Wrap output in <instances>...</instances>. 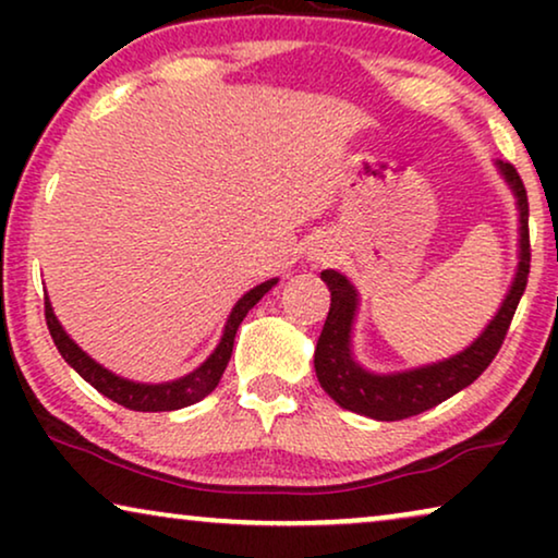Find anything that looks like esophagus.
Returning a JSON list of instances; mask_svg holds the SVG:
<instances>
[{
    "label": "esophagus",
    "mask_w": 558,
    "mask_h": 558,
    "mask_svg": "<svg viewBox=\"0 0 558 558\" xmlns=\"http://www.w3.org/2000/svg\"><path fill=\"white\" fill-rule=\"evenodd\" d=\"M317 258H323V262H325V254H317Z\"/></svg>",
    "instance_id": "esophagus-1"
}]
</instances>
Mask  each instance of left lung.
I'll use <instances>...</instances> for the list:
<instances>
[{"label":"left lung","instance_id":"1","mask_svg":"<svg viewBox=\"0 0 558 558\" xmlns=\"http://www.w3.org/2000/svg\"><path fill=\"white\" fill-rule=\"evenodd\" d=\"M500 172L506 174L508 185L513 187L518 197V210H521V262L513 279V287L502 307L485 332L472 342L460 355L449 361L426 365V368L393 373V376H376L361 368L350 355V327H353L357 294L342 274L325 269L323 279L330 287V312H327L325 327L319 332L315 350V371L319 386L327 396L342 409L355 411V414L378 418V422H401V418L416 416L437 403L447 401L449 396L462 391L472 380L483 376V371L493 363L498 350L506 340L510 319H513L518 302L529 284L531 271V239H529V195L521 174L510 162H498Z\"/></svg>","mask_w":558,"mask_h":558}]
</instances>
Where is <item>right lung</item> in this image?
I'll use <instances>...</instances> for the list:
<instances>
[{
    "label": "right lung",
    "mask_w": 558,
    "mask_h": 558,
    "mask_svg": "<svg viewBox=\"0 0 558 558\" xmlns=\"http://www.w3.org/2000/svg\"><path fill=\"white\" fill-rule=\"evenodd\" d=\"M274 284H277V279L264 281V284H258L251 289V292L243 294L239 304L233 307L231 317H228L226 332L218 342L216 353H213L201 368L190 373V376L170 380V384L149 386V384H134V380L113 376L111 371H106L104 365H98L94 357H88L71 338H68L65 330L58 323V317L52 315L48 296H45V323H48L50 338L56 342L58 353L65 357V363L71 365V368H75V373H78L83 380H88L98 393H104L106 399L117 401L124 409H132V411H174L205 399V396L220 384V376H223L226 365L231 361L235 330H239L243 317L248 315V310L254 307V304L262 300Z\"/></svg>",
    "instance_id": "1"
}]
</instances>
